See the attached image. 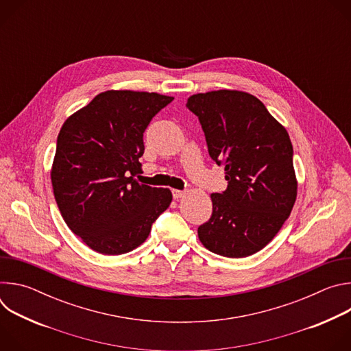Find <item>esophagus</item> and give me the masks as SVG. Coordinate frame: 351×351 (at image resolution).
I'll return each instance as SVG.
<instances>
[{
    "label": "esophagus",
    "instance_id": "1",
    "mask_svg": "<svg viewBox=\"0 0 351 351\" xmlns=\"http://www.w3.org/2000/svg\"><path fill=\"white\" fill-rule=\"evenodd\" d=\"M184 194H186V191H183V190H178V189H173V190H172V195H173L175 199L182 198Z\"/></svg>",
    "mask_w": 351,
    "mask_h": 351
}]
</instances>
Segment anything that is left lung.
Instances as JSON below:
<instances>
[{"instance_id": "obj_1", "label": "left lung", "mask_w": 351, "mask_h": 351, "mask_svg": "<svg viewBox=\"0 0 351 351\" xmlns=\"http://www.w3.org/2000/svg\"><path fill=\"white\" fill-rule=\"evenodd\" d=\"M210 157L225 168L228 189L213 193V215L198 226L210 252L243 258L264 248L289 218L297 197L287 130L260 99L239 90L193 94Z\"/></svg>"}]
</instances>
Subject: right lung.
Returning <instances> with one entry per match:
<instances>
[{
    "label": "right lung",
    "instance_id": "add662e5",
    "mask_svg": "<svg viewBox=\"0 0 351 351\" xmlns=\"http://www.w3.org/2000/svg\"><path fill=\"white\" fill-rule=\"evenodd\" d=\"M173 99L158 93L108 90L62 125L51 168L56 202L68 228L94 252H132L169 207L172 193L140 184L143 133Z\"/></svg>",
    "mask_w": 351,
    "mask_h": 351
}]
</instances>
